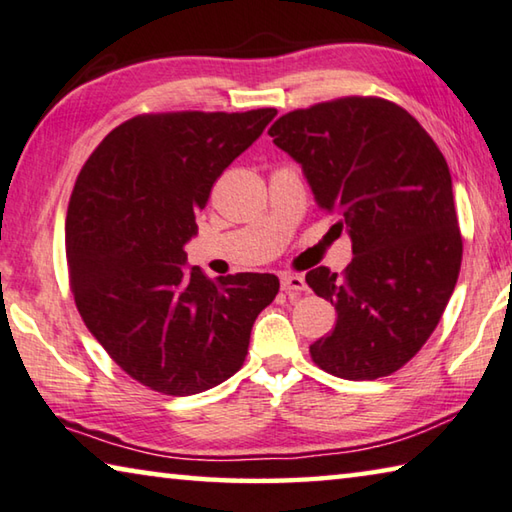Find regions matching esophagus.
<instances>
[{"mask_svg": "<svg viewBox=\"0 0 512 512\" xmlns=\"http://www.w3.org/2000/svg\"><path fill=\"white\" fill-rule=\"evenodd\" d=\"M281 290L286 292V295H301V292L308 290V286H306L304 276H299V274H283L281 276Z\"/></svg>", "mask_w": 512, "mask_h": 512, "instance_id": "obj_1", "label": "esophagus"}]
</instances>
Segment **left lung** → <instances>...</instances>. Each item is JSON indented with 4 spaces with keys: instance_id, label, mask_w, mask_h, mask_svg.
<instances>
[{
    "instance_id": "obj_1",
    "label": "left lung",
    "mask_w": 512,
    "mask_h": 512,
    "mask_svg": "<svg viewBox=\"0 0 512 512\" xmlns=\"http://www.w3.org/2000/svg\"><path fill=\"white\" fill-rule=\"evenodd\" d=\"M274 145L304 170L317 206L338 213L354 258L306 283L335 306L311 358L340 379L404 367L438 326L456 288L463 238L445 156L422 124L381 97H340L281 115Z\"/></svg>"
}]
</instances>
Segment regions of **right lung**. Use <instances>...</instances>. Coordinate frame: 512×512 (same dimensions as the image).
I'll return each mask as SVG.
<instances>
[{"mask_svg":"<svg viewBox=\"0 0 512 512\" xmlns=\"http://www.w3.org/2000/svg\"><path fill=\"white\" fill-rule=\"evenodd\" d=\"M274 115H136L81 167L65 217L74 304L106 354L149 390L197 395L236 374L251 326L279 292L274 274L211 281L188 270L183 251L217 177Z\"/></svg>","mask_w":512,"mask_h":512,"instance_id":"right-lung-1","label":"right lung"}]
</instances>
